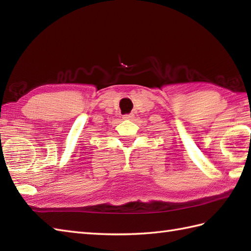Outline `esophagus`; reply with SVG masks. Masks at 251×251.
Wrapping results in <instances>:
<instances>
[{
  "mask_svg": "<svg viewBox=\"0 0 251 251\" xmlns=\"http://www.w3.org/2000/svg\"><path fill=\"white\" fill-rule=\"evenodd\" d=\"M132 117H134V114H132V113H129V114H125V115H123V119H124V120H131Z\"/></svg>",
  "mask_w": 251,
  "mask_h": 251,
  "instance_id": "34e87169",
  "label": "esophagus"
}]
</instances>
